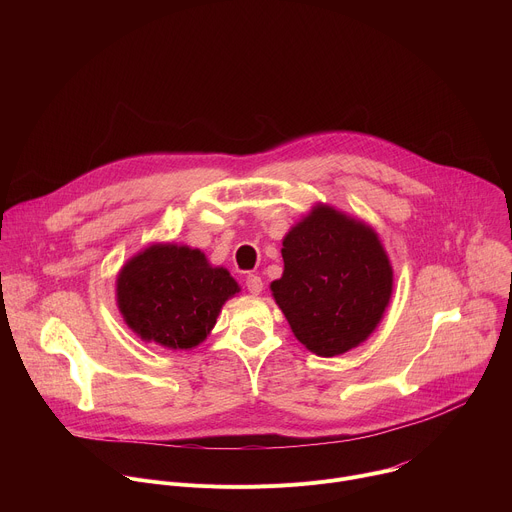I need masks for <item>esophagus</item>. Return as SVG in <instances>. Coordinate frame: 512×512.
I'll return each instance as SVG.
<instances>
[{
	"label": "esophagus",
	"mask_w": 512,
	"mask_h": 512,
	"mask_svg": "<svg viewBox=\"0 0 512 512\" xmlns=\"http://www.w3.org/2000/svg\"><path fill=\"white\" fill-rule=\"evenodd\" d=\"M245 285H247V289H249V294H253V296H259L261 291H263V281H261L259 275H249V277L245 279Z\"/></svg>",
	"instance_id": "1"
}]
</instances>
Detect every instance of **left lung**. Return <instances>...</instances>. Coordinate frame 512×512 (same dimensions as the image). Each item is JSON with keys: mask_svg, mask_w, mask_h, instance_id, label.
<instances>
[{"mask_svg": "<svg viewBox=\"0 0 512 512\" xmlns=\"http://www.w3.org/2000/svg\"><path fill=\"white\" fill-rule=\"evenodd\" d=\"M271 294L314 354L338 356L367 340L393 296V265L377 231L318 202L283 237Z\"/></svg>", "mask_w": 512, "mask_h": 512, "instance_id": "left-lung-1", "label": "left lung"}]
</instances>
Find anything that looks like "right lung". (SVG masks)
<instances>
[{
  "label": "right lung",
  "mask_w": 512,
  "mask_h": 512,
  "mask_svg": "<svg viewBox=\"0 0 512 512\" xmlns=\"http://www.w3.org/2000/svg\"><path fill=\"white\" fill-rule=\"evenodd\" d=\"M241 291L229 269L200 249L152 243L117 273L115 300L123 322L143 342L190 350L206 340L227 300Z\"/></svg>",
  "instance_id": "add662e5"
}]
</instances>
